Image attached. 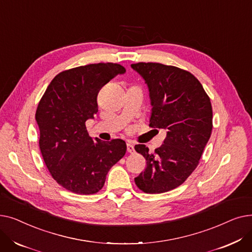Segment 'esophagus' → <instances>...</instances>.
I'll return each mask as SVG.
<instances>
[{"instance_id": "1", "label": "esophagus", "mask_w": 252, "mask_h": 252, "mask_svg": "<svg viewBox=\"0 0 252 252\" xmlns=\"http://www.w3.org/2000/svg\"><path fill=\"white\" fill-rule=\"evenodd\" d=\"M126 150L128 153H135V148L133 146V144L126 143Z\"/></svg>"}]
</instances>
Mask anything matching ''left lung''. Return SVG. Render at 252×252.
<instances>
[{"label":"left lung","mask_w":252,"mask_h":252,"mask_svg":"<svg viewBox=\"0 0 252 252\" xmlns=\"http://www.w3.org/2000/svg\"><path fill=\"white\" fill-rule=\"evenodd\" d=\"M131 68L149 89V126L167 129L154 153L145 145L135 146L147 160L135 183L145 193H164L182 185L199 163L213 130V107L200 82L187 70L153 62L131 64Z\"/></svg>","instance_id":"obj_1"}]
</instances>
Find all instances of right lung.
I'll use <instances>...</instances> for the list:
<instances>
[{
  "label": "right lung",
  "mask_w": 252,
  "mask_h": 252,
  "mask_svg": "<svg viewBox=\"0 0 252 252\" xmlns=\"http://www.w3.org/2000/svg\"><path fill=\"white\" fill-rule=\"evenodd\" d=\"M125 72L117 63L64 70L52 79L37 105L39 149L51 176L66 190L81 195L99 192L109 169L126 154L122 139L94 142L86 128V122L98 112L99 91Z\"/></svg>",
  "instance_id": "1"
}]
</instances>
